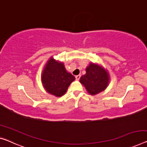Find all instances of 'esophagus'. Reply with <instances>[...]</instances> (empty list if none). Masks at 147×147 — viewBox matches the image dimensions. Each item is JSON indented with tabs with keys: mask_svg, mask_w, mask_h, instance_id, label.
I'll list each match as a JSON object with an SVG mask.
<instances>
[{
	"mask_svg": "<svg viewBox=\"0 0 147 147\" xmlns=\"http://www.w3.org/2000/svg\"><path fill=\"white\" fill-rule=\"evenodd\" d=\"M80 78H81V75H78V76H76V80H79L80 79Z\"/></svg>",
	"mask_w": 147,
	"mask_h": 147,
	"instance_id": "1",
	"label": "esophagus"
}]
</instances>
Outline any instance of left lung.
I'll return each mask as SVG.
<instances>
[{
	"instance_id": "8db88e82",
	"label": "left lung",
	"mask_w": 147,
	"mask_h": 147,
	"mask_svg": "<svg viewBox=\"0 0 147 147\" xmlns=\"http://www.w3.org/2000/svg\"><path fill=\"white\" fill-rule=\"evenodd\" d=\"M109 73L102 66L93 62L86 67V74L80 78V81L91 95H94L107 89L110 83Z\"/></svg>"
}]
</instances>
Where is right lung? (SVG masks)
<instances>
[{"mask_svg": "<svg viewBox=\"0 0 147 147\" xmlns=\"http://www.w3.org/2000/svg\"><path fill=\"white\" fill-rule=\"evenodd\" d=\"M75 77L66 71L64 63L51 57L45 64L41 75L42 86L47 92L60 97L67 91Z\"/></svg>", "mask_w": 147, "mask_h": 147, "instance_id": "obj_1", "label": "right lung"}]
</instances>
